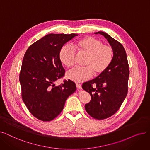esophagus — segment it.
Listing matches in <instances>:
<instances>
[{
  "label": "esophagus",
  "mask_w": 150,
  "mask_h": 150,
  "mask_svg": "<svg viewBox=\"0 0 150 150\" xmlns=\"http://www.w3.org/2000/svg\"><path fill=\"white\" fill-rule=\"evenodd\" d=\"M76 88H77L78 89H81L82 88V87H81V85L80 84H78V83H76Z\"/></svg>",
  "instance_id": "34e87169"
}]
</instances>
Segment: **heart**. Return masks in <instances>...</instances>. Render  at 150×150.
Segmentation results:
<instances>
[{
    "label": "heart",
    "instance_id": "b5f03b06",
    "mask_svg": "<svg viewBox=\"0 0 150 150\" xmlns=\"http://www.w3.org/2000/svg\"><path fill=\"white\" fill-rule=\"evenodd\" d=\"M74 47L78 54L86 55L83 65L84 67H75L67 73L69 79L75 82H83L92 76L104 73L111 65L114 58V50L111 46L104 45L103 42L93 37H87L78 41ZM59 58L67 67L74 66L76 53L69 45L63 46L60 50Z\"/></svg>",
    "mask_w": 150,
    "mask_h": 150
}]
</instances>
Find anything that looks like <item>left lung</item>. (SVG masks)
<instances>
[{
	"label": "left lung",
	"mask_w": 150,
	"mask_h": 150,
	"mask_svg": "<svg viewBox=\"0 0 150 150\" xmlns=\"http://www.w3.org/2000/svg\"><path fill=\"white\" fill-rule=\"evenodd\" d=\"M96 34L104 36L114 50L112 62L104 73L84 83L82 88L90 93L91 100L85 109L98 120L107 119L119 109L127 97L129 76L127 53L122 44L103 31ZM95 86L93 88V85Z\"/></svg>",
	"instance_id": "8db88e82"
}]
</instances>
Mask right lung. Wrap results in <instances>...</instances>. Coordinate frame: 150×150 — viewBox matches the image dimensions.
I'll return each mask as SVG.
<instances>
[{
    "label": "right lung",
    "instance_id": "obj_1",
    "mask_svg": "<svg viewBox=\"0 0 150 150\" xmlns=\"http://www.w3.org/2000/svg\"><path fill=\"white\" fill-rule=\"evenodd\" d=\"M76 36L49 34L31 44L24 54L19 74L22 98L30 112L39 120L49 122L56 118L76 91L75 83L70 80L57 86L54 82L65 74L59 58L60 50Z\"/></svg>",
    "mask_w": 150,
    "mask_h": 150
}]
</instances>
